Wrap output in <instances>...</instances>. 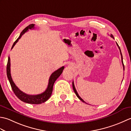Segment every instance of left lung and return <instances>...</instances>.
Returning <instances> with one entry per match:
<instances>
[{"label":"left lung","instance_id":"8db88e82","mask_svg":"<svg viewBox=\"0 0 131 131\" xmlns=\"http://www.w3.org/2000/svg\"><path fill=\"white\" fill-rule=\"evenodd\" d=\"M110 37H112V38H113V39H114V37H113V35H112V34H111L110 35ZM116 45H117V46L118 47V48H119V50H120V52H121V58H122V63H123V70H124V64H123V57H122V52H121V49H120V47H119V46H118V43H116ZM73 90H74V92H75V93L76 94V95H77V96L78 97V98L81 100V101H82V102H84V103H86L84 100H83L81 97H80L79 96V94H78V92H77V90H76V89H75V86H74V82H73Z\"/></svg>","mask_w":131,"mask_h":131}]
</instances>
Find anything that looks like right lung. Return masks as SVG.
<instances>
[{
    "label": "right lung",
    "mask_w": 131,
    "mask_h": 131,
    "mask_svg": "<svg viewBox=\"0 0 131 131\" xmlns=\"http://www.w3.org/2000/svg\"><path fill=\"white\" fill-rule=\"evenodd\" d=\"M34 24H31L29 25L28 26H27L25 29L23 30V31L19 35V37L17 38L15 42H14L13 46L12 47V49L13 47L15 46V44L17 43L18 40L20 39L22 37V35H24L27 31H28L29 29H34ZM10 57H8L7 65V75L8 79L9 80L10 84L12 87V90L13 92L15 93V95L18 97V98L21 100L22 101L24 102L27 103V104H40L42 103L46 102L47 101L49 97H51L52 91H53V84L56 80H57L58 77L60 76V75L62 74L63 70L64 69V66L58 69V70L53 72L51 75L50 76L49 79V82L48 85L47 87L46 90L43 92L42 93L36 94V95H30V94H27L26 93H25L23 91H21L17 87L15 83L13 82L12 77H11L10 75Z\"/></svg>",
    "instance_id": "obj_1"
}]
</instances>
